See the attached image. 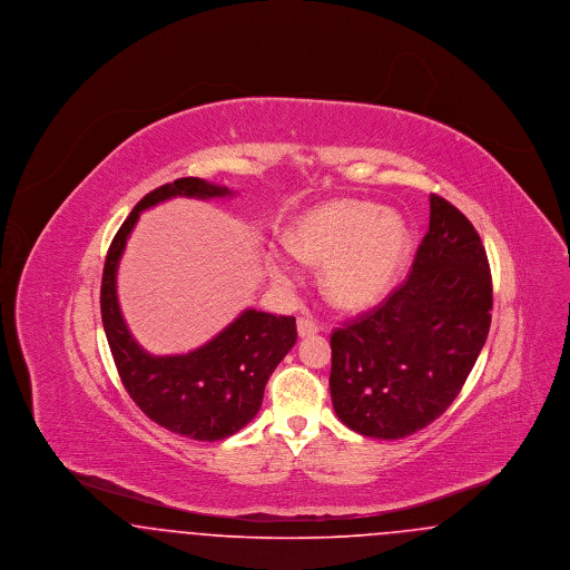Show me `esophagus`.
I'll use <instances>...</instances> for the list:
<instances>
[{"label": "esophagus", "mask_w": 570, "mask_h": 570, "mask_svg": "<svg viewBox=\"0 0 570 570\" xmlns=\"http://www.w3.org/2000/svg\"><path fill=\"white\" fill-rule=\"evenodd\" d=\"M318 331H321V325H318L316 321H312V318H307V316H298V337H309V335H314V333H318Z\"/></svg>", "instance_id": "1"}]
</instances>
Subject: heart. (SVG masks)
I'll use <instances>...</instances> for the list:
<instances>
[{
  "mask_svg": "<svg viewBox=\"0 0 570 570\" xmlns=\"http://www.w3.org/2000/svg\"><path fill=\"white\" fill-rule=\"evenodd\" d=\"M412 235L406 219L365 200L340 198L298 217L288 245L301 261L323 267V293L342 309H367L386 297L406 265ZM273 277L288 265L273 256Z\"/></svg>",
  "mask_w": 570,
  "mask_h": 570,
  "instance_id": "1",
  "label": "heart"
}]
</instances>
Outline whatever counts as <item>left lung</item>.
<instances>
[{
	"instance_id": "1",
	"label": "left lung",
	"mask_w": 570,
	"mask_h": 570,
	"mask_svg": "<svg viewBox=\"0 0 570 570\" xmlns=\"http://www.w3.org/2000/svg\"><path fill=\"white\" fill-rule=\"evenodd\" d=\"M488 254L470 219L430 196L412 272L374 309L331 333V400L353 432L412 435L453 404L491 325Z\"/></svg>"
}]
</instances>
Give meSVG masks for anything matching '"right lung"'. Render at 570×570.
<instances>
[{
	"mask_svg": "<svg viewBox=\"0 0 570 570\" xmlns=\"http://www.w3.org/2000/svg\"><path fill=\"white\" fill-rule=\"evenodd\" d=\"M230 194L198 177H184L149 191L110 244L100 291L110 354L136 406L164 430L200 442L237 434L256 416L267 380L297 342L295 316L245 309L200 348L156 356L138 346L121 316L117 267L140 212L175 196L209 200Z\"/></svg>",
	"mask_w": 570,
	"mask_h": 570,
	"instance_id": "right-lung-1",
	"label": "right lung"
}]
</instances>
